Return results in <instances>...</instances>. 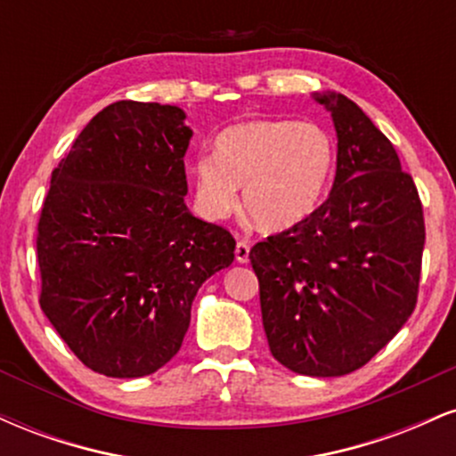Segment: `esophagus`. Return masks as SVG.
I'll use <instances>...</instances> for the list:
<instances>
[{
	"label": "esophagus",
	"mask_w": 456,
	"mask_h": 456,
	"mask_svg": "<svg viewBox=\"0 0 456 456\" xmlns=\"http://www.w3.org/2000/svg\"><path fill=\"white\" fill-rule=\"evenodd\" d=\"M248 253L250 244L246 242V240H238V244H235V261H238V264H246V261H248Z\"/></svg>",
	"instance_id": "1"
}]
</instances>
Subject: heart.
Here are the masks:
<instances>
[{"label": "heart", "instance_id": "1", "mask_svg": "<svg viewBox=\"0 0 456 456\" xmlns=\"http://www.w3.org/2000/svg\"><path fill=\"white\" fill-rule=\"evenodd\" d=\"M337 148L315 122L250 119L224 128L216 156H201L192 167L199 210L224 218L238 201L259 227L285 232L311 216L326 195Z\"/></svg>", "mask_w": 456, "mask_h": 456}]
</instances>
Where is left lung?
I'll use <instances>...</instances> for the list:
<instances>
[{
  "label": "left lung",
  "mask_w": 456,
  "mask_h": 456,
  "mask_svg": "<svg viewBox=\"0 0 456 456\" xmlns=\"http://www.w3.org/2000/svg\"><path fill=\"white\" fill-rule=\"evenodd\" d=\"M338 137L332 192L250 248L270 352L294 373L338 378L386 347L418 302L425 214L399 154L343 94L317 96Z\"/></svg>",
  "instance_id": "obj_1"
}]
</instances>
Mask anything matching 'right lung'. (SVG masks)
Instances as JSON below:
<instances>
[{
  "label": "right lung",
  "instance_id": "obj_1",
  "mask_svg": "<svg viewBox=\"0 0 456 456\" xmlns=\"http://www.w3.org/2000/svg\"><path fill=\"white\" fill-rule=\"evenodd\" d=\"M180 107L119 101L94 115L51 174L36 232L40 308L107 378H143L180 352L203 281L235 240L188 212Z\"/></svg>",
  "mask_w": 456,
  "mask_h": 456
}]
</instances>
